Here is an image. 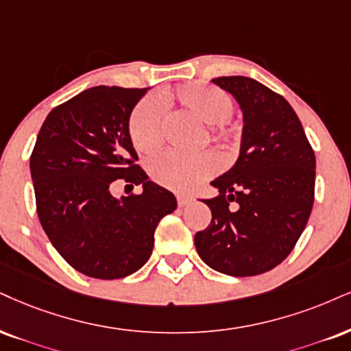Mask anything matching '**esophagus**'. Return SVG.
<instances>
[{
  "label": "esophagus",
  "instance_id": "34e87169",
  "mask_svg": "<svg viewBox=\"0 0 351 351\" xmlns=\"http://www.w3.org/2000/svg\"><path fill=\"white\" fill-rule=\"evenodd\" d=\"M190 202H192V197L190 195H185V193H177V203H179V206L189 205Z\"/></svg>",
  "mask_w": 351,
  "mask_h": 351
}]
</instances>
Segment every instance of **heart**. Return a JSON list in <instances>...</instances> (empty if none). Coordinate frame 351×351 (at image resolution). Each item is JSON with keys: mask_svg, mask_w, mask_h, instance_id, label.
I'll return each instance as SVG.
<instances>
[{"mask_svg": "<svg viewBox=\"0 0 351 351\" xmlns=\"http://www.w3.org/2000/svg\"><path fill=\"white\" fill-rule=\"evenodd\" d=\"M164 101L179 106L184 112L208 125L205 136L221 148L234 145L239 130L229 120L234 102L226 90L206 83H187L164 93ZM164 109L154 97L136 104L128 122L133 145L143 153L158 149L162 143ZM215 164L205 153L182 154L167 151L149 161V174L154 182L172 190H187L213 172Z\"/></svg>", "mask_w": 351, "mask_h": 351, "instance_id": "b5f03b06", "label": "heart"}]
</instances>
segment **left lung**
<instances>
[{"label":"left lung","instance_id":"obj_1","mask_svg":"<svg viewBox=\"0 0 351 351\" xmlns=\"http://www.w3.org/2000/svg\"><path fill=\"white\" fill-rule=\"evenodd\" d=\"M213 83L239 104L244 128L236 164L211 182L218 197L203 200L211 223L195 234V247L216 271L261 275L288 257L308 224L315 156L283 96L247 76H221Z\"/></svg>","mask_w":351,"mask_h":351}]
</instances>
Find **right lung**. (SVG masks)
<instances>
[{
    "mask_svg": "<svg viewBox=\"0 0 351 351\" xmlns=\"http://www.w3.org/2000/svg\"><path fill=\"white\" fill-rule=\"evenodd\" d=\"M146 90H83L47 115L30 154L43 231L64 261L90 278L140 270L159 221L177 208L176 197L138 166L130 138V115ZM117 180L143 184V192L115 199L110 187Z\"/></svg>",
    "mask_w": 351,
    "mask_h": 351,
    "instance_id": "add662e5",
    "label": "right lung"
}]
</instances>
